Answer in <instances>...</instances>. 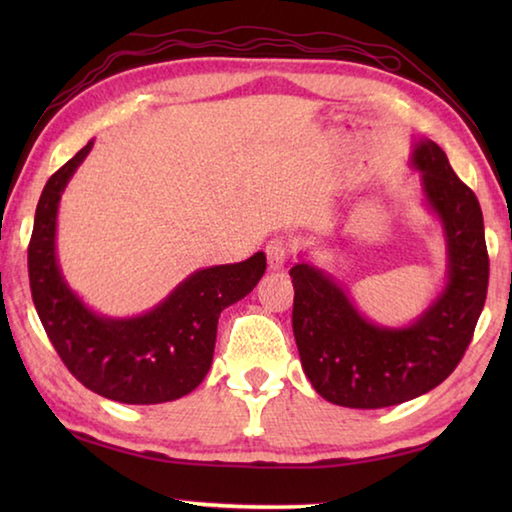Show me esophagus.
Here are the masks:
<instances>
[{"label":"esophagus","instance_id":"1","mask_svg":"<svg viewBox=\"0 0 512 512\" xmlns=\"http://www.w3.org/2000/svg\"><path fill=\"white\" fill-rule=\"evenodd\" d=\"M287 253H289V248H287V241H284V239L275 237V239L268 241V244H266L268 268H271V271H280V268H284V262H287Z\"/></svg>","mask_w":512,"mask_h":512}]
</instances>
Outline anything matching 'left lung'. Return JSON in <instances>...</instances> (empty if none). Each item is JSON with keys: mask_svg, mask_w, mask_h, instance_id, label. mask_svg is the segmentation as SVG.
<instances>
[{"mask_svg": "<svg viewBox=\"0 0 512 512\" xmlns=\"http://www.w3.org/2000/svg\"><path fill=\"white\" fill-rule=\"evenodd\" d=\"M409 164L420 173L424 207L443 228L447 255L443 289L411 323L370 320L332 273L305 257L289 271L302 370L320 397L348 409H384L443 384L472 341L488 293L490 264L474 192L427 137H413Z\"/></svg>", "mask_w": 512, "mask_h": 512, "instance_id": "1", "label": "left lung"}]
</instances>
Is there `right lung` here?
Masks as SVG:
<instances>
[{
	"instance_id": "1",
	"label": "right lung",
	"mask_w": 512,
	"mask_h": 512,
	"mask_svg": "<svg viewBox=\"0 0 512 512\" xmlns=\"http://www.w3.org/2000/svg\"><path fill=\"white\" fill-rule=\"evenodd\" d=\"M92 146L94 140L42 189L29 244L33 305L60 359L85 388L121 404L173 402L205 379L221 311L257 287L266 255L259 250L246 262L198 268L144 314L94 311L67 284L56 250L60 198Z\"/></svg>"
}]
</instances>
